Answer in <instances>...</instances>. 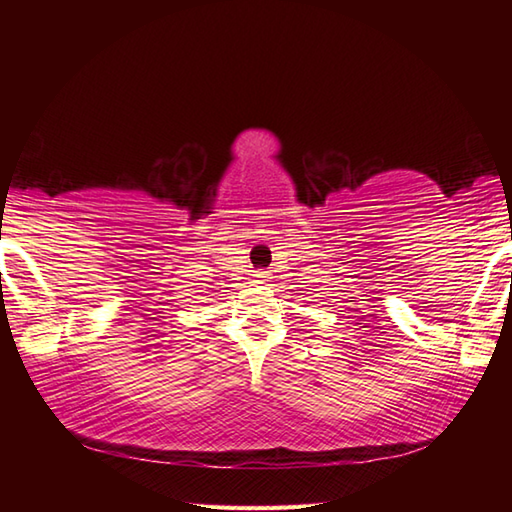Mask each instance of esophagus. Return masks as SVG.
I'll return each mask as SVG.
<instances>
[{
  "label": "esophagus",
  "mask_w": 512,
  "mask_h": 512,
  "mask_svg": "<svg viewBox=\"0 0 512 512\" xmlns=\"http://www.w3.org/2000/svg\"><path fill=\"white\" fill-rule=\"evenodd\" d=\"M255 277H259V281H264V279H268L270 275H268V270H257Z\"/></svg>",
  "instance_id": "esophagus-1"
}]
</instances>
